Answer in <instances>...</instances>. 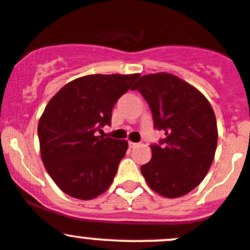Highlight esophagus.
<instances>
[{
    "mask_svg": "<svg viewBox=\"0 0 250 250\" xmlns=\"http://www.w3.org/2000/svg\"><path fill=\"white\" fill-rule=\"evenodd\" d=\"M128 146H129V148H136L138 144L137 143H133V142H128Z\"/></svg>",
    "mask_w": 250,
    "mask_h": 250,
    "instance_id": "34e87169",
    "label": "esophagus"
}]
</instances>
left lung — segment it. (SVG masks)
Instances as JSON below:
<instances>
[{
    "instance_id": "obj_1",
    "label": "left lung",
    "mask_w": 250,
    "mask_h": 250,
    "mask_svg": "<svg viewBox=\"0 0 250 250\" xmlns=\"http://www.w3.org/2000/svg\"><path fill=\"white\" fill-rule=\"evenodd\" d=\"M133 90L148 102L154 128L165 134L150 146V162L141 167L146 184L169 199L186 195L213 162L218 132L212 106L197 88L167 72L142 76Z\"/></svg>"
}]
</instances>
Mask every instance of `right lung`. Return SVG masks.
Segmentation results:
<instances>
[{
    "mask_svg": "<svg viewBox=\"0 0 250 250\" xmlns=\"http://www.w3.org/2000/svg\"><path fill=\"white\" fill-rule=\"evenodd\" d=\"M138 78L83 76L60 88L46 104L38 123L42 160L62 192L92 200L109 188L128 143L96 132L111 125L112 108Z\"/></svg>",
    "mask_w": 250,
    "mask_h": 250,
    "instance_id": "right-lung-1",
    "label": "right lung"
}]
</instances>
